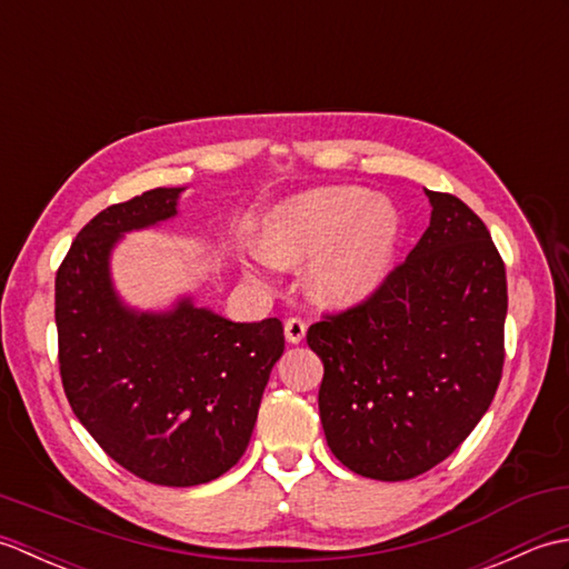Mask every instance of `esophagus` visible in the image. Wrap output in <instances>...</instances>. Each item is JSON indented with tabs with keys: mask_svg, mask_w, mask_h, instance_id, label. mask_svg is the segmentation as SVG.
Returning <instances> with one entry per match:
<instances>
[{
	"mask_svg": "<svg viewBox=\"0 0 569 569\" xmlns=\"http://www.w3.org/2000/svg\"><path fill=\"white\" fill-rule=\"evenodd\" d=\"M283 330H286V340L291 342V345L303 342V337H306V320H303V318H288L286 325H283Z\"/></svg>",
	"mask_w": 569,
	"mask_h": 569,
	"instance_id": "34e87169",
	"label": "esophagus"
}]
</instances>
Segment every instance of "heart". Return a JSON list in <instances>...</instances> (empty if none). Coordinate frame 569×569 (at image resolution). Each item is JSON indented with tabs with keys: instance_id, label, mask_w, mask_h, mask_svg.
<instances>
[{
	"instance_id": "heart-1",
	"label": "heart",
	"mask_w": 569,
	"mask_h": 569,
	"mask_svg": "<svg viewBox=\"0 0 569 569\" xmlns=\"http://www.w3.org/2000/svg\"><path fill=\"white\" fill-rule=\"evenodd\" d=\"M398 237L401 222L389 202L361 188H318L278 204L263 224L261 249L273 263L312 259V298L349 308L389 276Z\"/></svg>"
}]
</instances>
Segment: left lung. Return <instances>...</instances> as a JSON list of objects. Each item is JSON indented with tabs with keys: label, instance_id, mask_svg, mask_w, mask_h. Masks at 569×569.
I'll list each match as a JSON object with an SVG mask.
<instances>
[{
	"label": "left lung",
	"instance_id": "1",
	"mask_svg": "<svg viewBox=\"0 0 569 569\" xmlns=\"http://www.w3.org/2000/svg\"><path fill=\"white\" fill-rule=\"evenodd\" d=\"M426 196L430 227L408 259L367 300L308 328L325 365L318 403L330 450L381 481L413 479L450 457L503 371L501 253L462 200Z\"/></svg>",
	"mask_w": 569,
	"mask_h": 569
}]
</instances>
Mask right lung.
<instances>
[{"instance_id": "add662e5", "label": "right lung", "mask_w": 569, "mask_h": 569, "mask_svg": "<svg viewBox=\"0 0 569 569\" xmlns=\"http://www.w3.org/2000/svg\"><path fill=\"white\" fill-rule=\"evenodd\" d=\"M180 190H147L94 214L56 273L72 413L117 465L159 487H198L239 462L286 345L278 318L232 322L190 300L163 316L119 303L107 269L114 241L173 217Z\"/></svg>"}]
</instances>
